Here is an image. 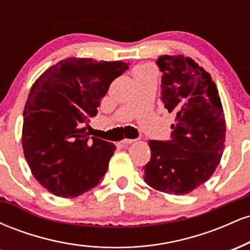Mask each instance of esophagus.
<instances>
[{
  "instance_id": "esophagus-1",
  "label": "esophagus",
  "mask_w": 250,
  "mask_h": 250,
  "mask_svg": "<svg viewBox=\"0 0 250 250\" xmlns=\"http://www.w3.org/2000/svg\"><path fill=\"white\" fill-rule=\"evenodd\" d=\"M136 141V140H133V139H125V140H122L121 141V143L123 146H128V145H130V143H133V142H135Z\"/></svg>"
}]
</instances>
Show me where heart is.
<instances>
[{
    "mask_svg": "<svg viewBox=\"0 0 250 250\" xmlns=\"http://www.w3.org/2000/svg\"><path fill=\"white\" fill-rule=\"evenodd\" d=\"M139 73H153V68L148 67V65H145V67H140L135 70V74Z\"/></svg>",
    "mask_w": 250,
    "mask_h": 250,
    "instance_id": "b5f03b06",
    "label": "heart"
}]
</instances>
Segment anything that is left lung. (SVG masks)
I'll return each mask as SVG.
<instances>
[{
	"instance_id": "left-lung-1",
	"label": "left lung",
	"mask_w": 250,
	"mask_h": 250,
	"mask_svg": "<svg viewBox=\"0 0 250 250\" xmlns=\"http://www.w3.org/2000/svg\"><path fill=\"white\" fill-rule=\"evenodd\" d=\"M161 101L175 115L168 141L150 140L145 182L163 193L186 195L213 175L225 149L226 121L210 74L190 57L160 56Z\"/></svg>"
}]
</instances>
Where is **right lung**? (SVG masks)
Segmentation results:
<instances>
[{
  "mask_svg": "<svg viewBox=\"0 0 250 250\" xmlns=\"http://www.w3.org/2000/svg\"><path fill=\"white\" fill-rule=\"evenodd\" d=\"M128 68L121 61L70 57L33 84L23 111L22 147L34 177L50 193L76 197L107 173L116 147L89 136L88 122L110 83Z\"/></svg>",
  "mask_w": 250,
  "mask_h": 250,
  "instance_id": "add662e5",
  "label": "right lung"
}]
</instances>
